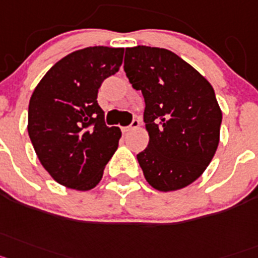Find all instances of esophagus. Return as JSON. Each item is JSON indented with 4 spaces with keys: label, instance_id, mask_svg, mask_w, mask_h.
Here are the masks:
<instances>
[{
    "label": "esophagus",
    "instance_id": "34e87169",
    "mask_svg": "<svg viewBox=\"0 0 258 258\" xmlns=\"http://www.w3.org/2000/svg\"><path fill=\"white\" fill-rule=\"evenodd\" d=\"M139 126H140V120H139L138 118H135V119L132 120L131 124H130V126L123 127L122 131H123V132H128V131H131V130H134V128H138Z\"/></svg>",
    "mask_w": 258,
    "mask_h": 258
}]
</instances>
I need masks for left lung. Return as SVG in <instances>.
<instances>
[{"label": "left lung", "mask_w": 258, "mask_h": 258, "mask_svg": "<svg viewBox=\"0 0 258 258\" xmlns=\"http://www.w3.org/2000/svg\"><path fill=\"white\" fill-rule=\"evenodd\" d=\"M124 71L144 96L149 143L138 161L147 182L162 192L187 187L205 171L218 147L222 111L214 89L167 49L126 48Z\"/></svg>", "instance_id": "1"}]
</instances>
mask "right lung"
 Here are the masks:
<instances>
[{"instance_id":"add662e5","label":"right lung","mask_w":258,"mask_h":258,"mask_svg":"<svg viewBox=\"0 0 258 258\" xmlns=\"http://www.w3.org/2000/svg\"><path fill=\"white\" fill-rule=\"evenodd\" d=\"M123 53L109 46L73 51L51 67L31 96L28 135L44 169L64 187H96L118 148L122 132L105 124L97 93L119 70Z\"/></svg>"}]
</instances>
